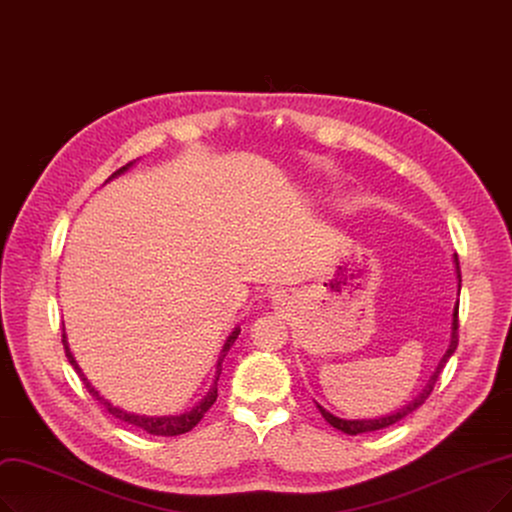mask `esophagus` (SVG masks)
Returning <instances> with one entry per match:
<instances>
[{
	"instance_id": "34e87169",
	"label": "esophagus",
	"mask_w": 512,
	"mask_h": 512,
	"mask_svg": "<svg viewBox=\"0 0 512 512\" xmlns=\"http://www.w3.org/2000/svg\"><path fill=\"white\" fill-rule=\"evenodd\" d=\"M289 299H291V293H289V291H276V293L272 295V301H274L276 306H285Z\"/></svg>"
}]
</instances>
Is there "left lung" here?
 <instances>
[{
    "instance_id": "left-lung-1",
    "label": "left lung",
    "mask_w": 512,
    "mask_h": 512,
    "mask_svg": "<svg viewBox=\"0 0 512 512\" xmlns=\"http://www.w3.org/2000/svg\"><path fill=\"white\" fill-rule=\"evenodd\" d=\"M453 266H456L458 295H460L462 276H460V261H458V255H453ZM456 348H458V301H456V306H453V314H451V335H449V346H447V350H445L443 358L439 361L437 369H434V373L430 375L428 384L424 386V390H422L418 396H415V399H413L411 403H407V405H405V407H401L399 411L388 413V415H382V418H371V420H346V418H337V415H333V413H331V411H327L325 407H320L318 403H316V407H318V411H320V413H323V418H325L333 428L342 430L344 434H352V437H356V434H361V432H373V430L388 428V426L396 424L399 420H403L405 415L413 413L415 409H418V407L428 399V394L432 392L434 384H437V380H439V375H441L443 367L447 365V361L451 358V354L456 352Z\"/></svg>"
}]
</instances>
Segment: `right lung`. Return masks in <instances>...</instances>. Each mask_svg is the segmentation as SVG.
Returning <instances> with one entry per match:
<instances>
[{
	"label": "right lung",
	"mask_w": 512,
	"mask_h": 512,
	"mask_svg": "<svg viewBox=\"0 0 512 512\" xmlns=\"http://www.w3.org/2000/svg\"><path fill=\"white\" fill-rule=\"evenodd\" d=\"M132 164H135V162H130V164L122 166L120 170H116V173H113L107 181L124 175ZM238 335H240V327H236L230 335H227V339H225L223 350H221L219 361H217V371H215V380H213L211 390L206 392V396H204V399H202L200 403H196L192 409L183 411V413H179V415H141V413H132V411H126V409H122V407H118V405H113L111 401L105 399V396H103L97 388H94V386L90 384V380L84 375L82 367L78 365V361H75V356H73V352H71V348H69V342H67L65 329H63V346H65L67 361L71 363V367L75 369V373L80 375V380L84 382V386L88 388V392H90V394L94 396V399H97L111 415H116L118 420L128 422V424H132V426H139V428H143V430L149 432V434H156V437H177V434H185V432L192 430V428L204 418V413H206L208 409H211L213 403L217 401V382H219V375H221V363H223L225 354L230 352V348L234 346Z\"/></svg>",
	"instance_id": "right-lung-1"
}]
</instances>
